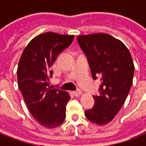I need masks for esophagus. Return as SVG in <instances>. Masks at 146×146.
Returning a JSON list of instances; mask_svg holds the SVG:
<instances>
[{"label":"esophagus","mask_w":146,"mask_h":146,"mask_svg":"<svg viewBox=\"0 0 146 146\" xmlns=\"http://www.w3.org/2000/svg\"><path fill=\"white\" fill-rule=\"evenodd\" d=\"M73 94H74L75 96H79V95H80L82 94V92H81L80 90H76L75 92H73Z\"/></svg>","instance_id":"esophagus-1"}]
</instances>
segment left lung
Instances as JSON below:
<instances>
[{
  "instance_id": "obj_1",
  "label": "left lung",
  "mask_w": 146,
  "mask_h": 146,
  "mask_svg": "<svg viewBox=\"0 0 146 146\" xmlns=\"http://www.w3.org/2000/svg\"><path fill=\"white\" fill-rule=\"evenodd\" d=\"M87 57L92 78L100 79L99 95H93L95 105L85 110L91 122L104 125L118 113L131 88L135 66L130 51L113 36L105 33L76 37Z\"/></svg>"
}]
</instances>
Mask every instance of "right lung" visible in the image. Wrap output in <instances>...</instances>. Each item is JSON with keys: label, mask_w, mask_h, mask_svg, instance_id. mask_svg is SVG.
Returning a JSON list of instances; mask_svg holds the SVG:
<instances>
[{"label": "right lung", "mask_w": 146, "mask_h": 146, "mask_svg": "<svg viewBox=\"0 0 146 146\" xmlns=\"http://www.w3.org/2000/svg\"><path fill=\"white\" fill-rule=\"evenodd\" d=\"M73 35L44 33L33 38L22 54L17 70L18 85L34 119L47 128L61 125L66 118L70 95L51 89V67L58 56L73 40Z\"/></svg>", "instance_id": "1"}]
</instances>
